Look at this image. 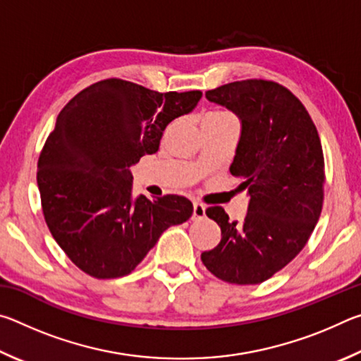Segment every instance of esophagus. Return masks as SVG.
I'll return each mask as SVG.
<instances>
[{
	"label": "esophagus",
	"instance_id": "obj_1",
	"mask_svg": "<svg viewBox=\"0 0 361 361\" xmlns=\"http://www.w3.org/2000/svg\"><path fill=\"white\" fill-rule=\"evenodd\" d=\"M194 212H192V219H202L205 216V205L200 204L199 200H194Z\"/></svg>",
	"mask_w": 361,
	"mask_h": 361
}]
</instances>
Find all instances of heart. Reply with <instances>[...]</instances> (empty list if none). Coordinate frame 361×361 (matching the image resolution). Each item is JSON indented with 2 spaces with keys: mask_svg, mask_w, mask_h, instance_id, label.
<instances>
[{
  "mask_svg": "<svg viewBox=\"0 0 361 361\" xmlns=\"http://www.w3.org/2000/svg\"><path fill=\"white\" fill-rule=\"evenodd\" d=\"M223 116H229V114H226V113H210V114H207V116H205V119H212V118H223Z\"/></svg>",
  "mask_w": 361,
  "mask_h": 361,
  "instance_id": "heart-1",
  "label": "heart"
}]
</instances>
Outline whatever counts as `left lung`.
I'll list each match as a JSON object with an SVG mask.
<instances>
[{"instance_id":"8db88e82","label":"left lung","mask_w":361,"mask_h":361,"mask_svg":"<svg viewBox=\"0 0 361 361\" xmlns=\"http://www.w3.org/2000/svg\"><path fill=\"white\" fill-rule=\"evenodd\" d=\"M213 103L242 121L231 173L248 189L243 223L229 221L223 207L207 216L221 228V242L200 255L213 276L256 285L271 279L305 247L325 195V159L307 109L282 84L245 79L207 90Z\"/></svg>"}]
</instances>
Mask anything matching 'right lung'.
<instances>
[{"instance_id":"1","label":"right lung","mask_w":361,"mask_h":361,"mask_svg":"<svg viewBox=\"0 0 361 361\" xmlns=\"http://www.w3.org/2000/svg\"><path fill=\"white\" fill-rule=\"evenodd\" d=\"M200 97L109 78L81 90L57 116L38 159L42 215L87 276H127L164 231L191 218L192 204L183 195L132 199L130 166L154 154L166 127Z\"/></svg>"}]
</instances>
